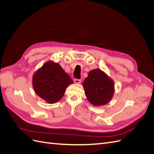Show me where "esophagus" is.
Returning a JSON list of instances; mask_svg holds the SVG:
<instances>
[{
    "instance_id": "34e87169",
    "label": "esophagus",
    "mask_w": 154,
    "mask_h": 154,
    "mask_svg": "<svg viewBox=\"0 0 154 154\" xmlns=\"http://www.w3.org/2000/svg\"><path fill=\"white\" fill-rule=\"evenodd\" d=\"M74 82L76 83V84H80V83H81V80H80V79H74Z\"/></svg>"
}]
</instances>
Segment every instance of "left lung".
<instances>
[{
    "label": "left lung",
    "instance_id": "obj_1",
    "mask_svg": "<svg viewBox=\"0 0 154 154\" xmlns=\"http://www.w3.org/2000/svg\"><path fill=\"white\" fill-rule=\"evenodd\" d=\"M87 100L94 106L108 103L114 92L113 80L100 69L92 70L83 82Z\"/></svg>",
    "mask_w": 154,
    "mask_h": 154
}]
</instances>
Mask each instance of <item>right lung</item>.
<instances>
[{
  "mask_svg": "<svg viewBox=\"0 0 154 154\" xmlns=\"http://www.w3.org/2000/svg\"><path fill=\"white\" fill-rule=\"evenodd\" d=\"M73 83L69 75L57 63L46 62L32 76L36 94L49 103L61 100L66 88Z\"/></svg>",
  "mask_w": 154,
  "mask_h": 154,
  "instance_id": "1",
  "label": "right lung"
}]
</instances>
